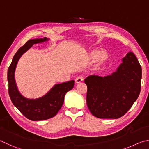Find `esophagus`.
Segmentation results:
<instances>
[{
    "label": "esophagus",
    "instance_id": "esophagus-1",
    "mask_svg": "<svg viewBox=\"0 0 149 149\" xmlns=\"http://www.w3.org/2000/svg\"><path fill=\"white\" fill-rule=\"evenodd\" d=\"M83 80H84V78H83L81 76H78L76 77V79H75V84H80V83H81L83 81Z\"/></svg>",
    "mask_w": 149,
    "mask_h": 149
}]
</instances>
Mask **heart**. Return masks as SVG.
<instances>
[{"label":"heart","mask_w":149,"mask_h":149,"mask_svg":"<svg viewBox=\"0 0 149 149\" xmlns=\"http://www.w3.org/2000/svg\"><path fill=\"white\" fill-rule=\"evenodd\" d=\"M90 57L91 59H95V67L99 68L104 65L108 60V54L106 51H99V50H93L90 52Z\"/></svg>","instance_id":"heart-1"}]
</instances>
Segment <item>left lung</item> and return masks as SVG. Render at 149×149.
I'll list each match as a JSON object with an SVG mask.
<instances>
[{"mask_svg":"<svg viewBox=\"0 0 149 149\" xmlns=\"http://www.w3.org/2000/svg\"><path fill=\"white\" fill-rule=\"evenodd\" d=\"M122 60L111 75H92L84 80L87 107L95 117L118 119L130 109L139 95L142 77L139 62L132 52Z\"/></svg>","mask_w":149,"mask_h":149,"instance_id":"left-lung-1","label":"left lung"}]
</instances>
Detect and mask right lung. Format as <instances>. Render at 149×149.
Segmentation results:
<instances>
[{"label": "right lung", "mask_w": 149, "mask_h": 149, "mask_svg": "<svg viewBox=\"0 0 149 149\" xmlns=\"http://www.w3.org/2000/svg\"><path fill=\"white\" fill-rule=\"evenodd\" d=\"M48 41L47 37L29 40L15 54L8 70V93L12 102L25 117L32 121L45 120L56 116L64 103L65 93L73 89L75 84L72 80L56 84L46 95L35 99H27L19 91L14 77L17 62L34 44Z\"/></svg>", "instance_id": "1"}]
</instances>
